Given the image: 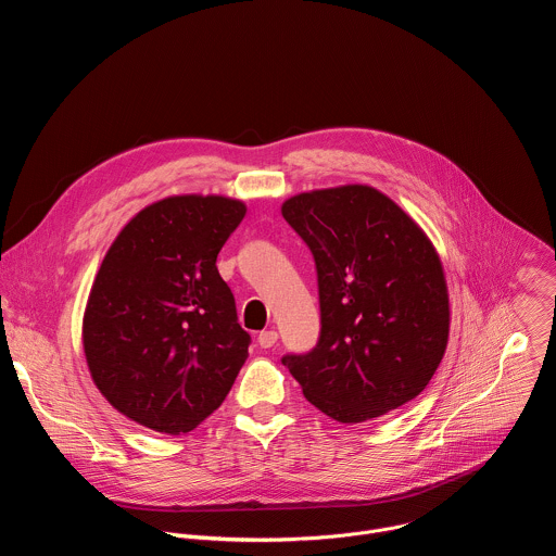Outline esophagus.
Listing matches in <instances>:
<instances>
[{
	"mask_svg": "<svg viewBox=\"0 0 556 556\" xmlns=\"http://www.w3.org/2000/svg\"><path fill=\"white\" fill-rule=\"evenodd\" d=\"M277 332L275 330H264L260 337H257V343L264 348V350H268V348H273L275 343H277Z\"/></svg>",
	"mask_w": 556,
	"mask_h": 556,
	"instance_id": "1",
	"label": "esophagus"
}]
</instances>
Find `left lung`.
<instances>
[{
    "label": "left lung",
    "instance_id": "1",
    "mask_svg": "<svg viewBox=\"0 0 556 556\" xmlns=\"http://www.w3.org/2000/svg\"><path fill=\"white\" fill-rule=\"evenodd\" d=\"M281 215L312 251L321 337L281 363L326 416L365 422L414 401L448 343L438 251L391 198L367 185L288 198Z\"/></svg>",
    "mask_w": 556,
    "mask_h": 556
}]
</instances>
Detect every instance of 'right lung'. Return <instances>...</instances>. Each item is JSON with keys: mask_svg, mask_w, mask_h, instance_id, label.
Masks as SVG:
<instances>
[{"mask_svg": "<svg viewBox=\"0 0 556 556\" xmlns=\"http://www.w3.org/2000/svg\"><path fill=\"white\" fill-rule=\"evenodd\" d=\"M247 215L224 195H172L136 213L110 247L84 314V352L105 401L129 420L180 435L226 399L251 337L217 273Z\"/></svg>", "mask_w": 556, "mask_h": 556, "instance_id": "obj_1", "label": "right lung"}]
</instances>
